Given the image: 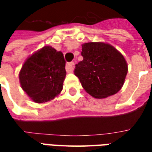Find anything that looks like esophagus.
<instances>
[{
	"instance_id": "1",
	"label": "esophagus",
	"mask_w": 152,
	"mask_h": 152,
	"mask_svg": "<svg viewBox=\"0 0 152 152\" xmlns=\"http://www.w3.org/2000/svg\"><path fill=\"white\" fill-rule=\"evenodd\" d=\"M74 66H75V63L72 62V63H66V72H72L73 70H74Z\"/></svg>"
}]
</instances>
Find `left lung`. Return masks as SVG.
<instances>
[{"label": "left lung", "instance_id": "8db88e82", "mask_svg": "<svg viewBox=\"0 0 152 152\" xmlns=\"http://www.w3.org/2000/svg\"><path fill=\"white\" fill-rule=\"evenodd\" d=\"M83 60L74 73L89 94L105 99L119 92L124 85L128 64L123 54L112 45L88 42L82 45Z\"/></svg>", "mask_w": 152, "mask_h": 152}]
</instances>
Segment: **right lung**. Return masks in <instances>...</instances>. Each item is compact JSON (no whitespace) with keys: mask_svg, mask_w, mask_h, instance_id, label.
I'll use <instances>...</instances> for the list:
<instances>
[{"mask_svg":"<svg viewBox=\"0 0 152 152\" xmlns=\"http://www.w3.org/2000/svg\"><path fill=\"white\" fill-rule=\"evenodd\" d=\"M65 64L62 52L44 46L28 57L22 66L18 75L22 89L35 102L52 100L63 89Z\"/></svg>","mask_w":152,"mask_h":152,"instance_id":"right-lung-1","label":"right lung"}]
</instances>
